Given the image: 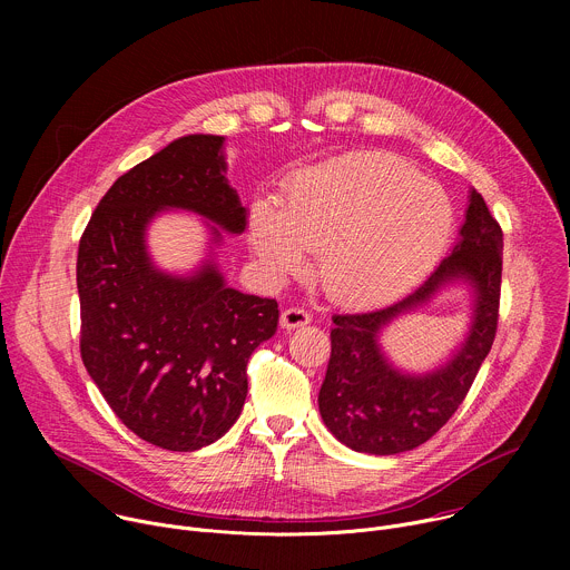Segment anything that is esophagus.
I'll use <instances>...</instances> for the list:
<instances>
[{"instance_id": "obj_1", "label": "esophagus", "mask_w": 570, "mask_h": 570, "mask_svg": "<svg viewBox=\"0 0 570 570\" xmlns=\"http://www.w3.org/2000/svg\"><path fill=\"white\" fill-rule=\"evenodd\" d=\"M311 322V313L299 308V306H291L282 313V327L284 330H297V327H304V324Z\"/></svg>"}]
</instances>
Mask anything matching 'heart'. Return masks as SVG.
Returning a JSON list of instances; mask_svg holds the SVG:
<instances>
[{
	"instance_id": "heart-1",
	"label": "heart",
	"mask_w": 570,
	"mask_h": 570,
	"mask_svg": "<svg viewBox=\"0 0 570 570\" xmlns=\"http://www.w3.org/2000/svg\"><path fill=\"white\" fill-rule=\"evenodd\" d=\"M453 227L446 191L409 161L356 153L299 174L282 212L259 200L250 240L275 275L304 268L320 253V279L352 306L387 302L413 288L442 255Z\"/></svg>"
}]
</instances>
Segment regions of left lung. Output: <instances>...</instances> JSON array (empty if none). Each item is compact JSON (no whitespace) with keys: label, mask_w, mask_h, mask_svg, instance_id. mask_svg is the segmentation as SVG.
Instances as JSON below:
<instances>
[{"label":"left lung","mask_w":570,"mask_h":570,"mask_svg":"<svg viewBox=\"0 0 570 570\" xmlns=\"http://www.w3.org/2000/svg\"><path fill=\"white\" fill-rule=\"evenodd\" d=\"M501 255L503 229L484 198L471 191L460 243L424 284L383 308L332 317V356L317 403L322 422L345 446L374 455L403 453L431 440L453 417L497 338ZM451 278H466L476 291L470 338L433 375L409 377L392 371L377 350V332Z\"/></svg>","instance_id":"obj_1"}]
</instances>
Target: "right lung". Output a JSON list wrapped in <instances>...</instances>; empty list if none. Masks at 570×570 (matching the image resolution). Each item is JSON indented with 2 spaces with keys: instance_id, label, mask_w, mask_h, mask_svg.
Returning <instances> with one entry per match:
<instances>
[{
  "instance_id": "right-lung-1",
  "label": "right lung",
  "mask_w": 570,
  "mask_h": 570,
  "mask_svg": "<svg viewBox=\"0 0 570 570\" xmlns=\"http://www.w3.org/2000/svg\"><path fill=\"white\" fill-rule=\"evenodd\" d=\"M220 146L218 135H189L139 161L106 191L78 243L80 358L115 415L169 451L203 449L232 429L248 358L279 320L275 299L225 286L214 264L174 277L146 255L144 229L167 207L246 229Z\"/></svg>"
}]
</instances>
